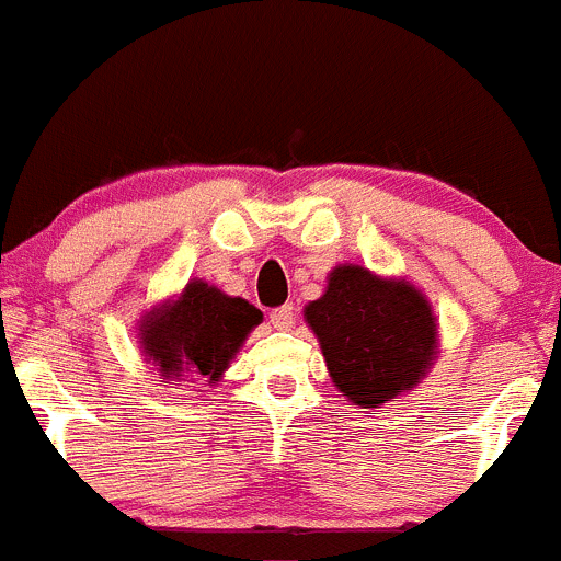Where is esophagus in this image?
<instances>
[{
	"instance_id": "34e87169",
	"label": "esophagus",
	"mask_w": 561,
	"mask_h": 561,
	"mask_svg": "<svg viewBox=\"0 0 561 561\" xmlns=\"http://www.w3.org/2000/svg\"><path fill=\"white\" fill-rule=\"evenodd\" d=\"M270 322H272V328H277V330H289L291 324H295V306L272 308Z\"/></svg>"
}]
</instances>
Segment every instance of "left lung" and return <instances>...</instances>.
Returning a JSON list of instances; mask_svg holds the SVG:
<instances>
[{
  "label": "left lung",
  "mask_w": 561,
  "mask_h": 561,
  "mask_svg": "<svg viewBox=\"0 0 561 561\" xmlns=\"http://www.w3.org/2000/svg\"><path fill=\"white\" fill-rule=\"evenodd\" d=\"M306 319L335 388L364 408L410 391L435 357L430 302L404 280H382L364 266H335Z\"/></svg>",
  "instance_id": "8db88e82"
}]
</instances>
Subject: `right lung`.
I'll use <instances>...</instances> for the list:
<instances>
[{
  "label": "right lung",
  "mask_w": 561,
  "mask_h": 561,
  "mask_svg": "<svg viewBox=\"0 0 561 561\" xmlns=\"http://www.w3.org/2000/svg\"><path fill=\"white\" fill-rule=\"evenodd\" d=\"M261 322L259 308L222 295L204 280L186 284L184 295L142 319V346L164 380L211 382L228 369L244 335Z\"/></svg>",
  "instance_id": "obj_1"
}]
</instances>
